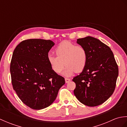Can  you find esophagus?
<instances>
[{"label": "esophagus", "instance_id": "obj_1", "mask_svg": "<svg viewBox=\"0 0 127 127\" xmlns=\"http://www.w3.org/2000/svg\"><path fill=\"white\" fill-rule=\"evenodd\" d=\"M65 83H68L70 81V79H68V78H65Z\"/></svg>", "mask_w": 127, "mask_h": 127}]
</instances>
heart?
I'll return each mask as SVG.
<instances>
[{
  "instance_id": "b5f03b06",
  "label": "heart",
  "mask_w": 127,
  "mask_h": 127,
  "mask_svg": "<svg viewBox=\"0 0 127 127\" xmlns=\"http://www.w3.org/2000/svg\"><path fill=\"white\" fill-rule=\"evenodd\" d=\"M55 53L57 56L48 54L47 60L56 73L60 74L65 64L66 67L63 75L70 76L75 72H82L87 64V53L85 48L70 41L61 42L56 48Z\"/></svg>"
}]
</instances>
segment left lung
I'll use <instances>...</instances> for the list:
<instances>
[{
    "label": "left lung",
    "mask_w": 127,
    "mask_h": 127,
    "mask_svg": "<svg viewBox=\"0 0 127 127\" xmlns=\"http://www.w3.org/2000/svg\"><path fill=\"white\" fill-rule=\"evenodd\" d=\"M77 43L87 53V63L79 75L73 78L74 91L79 100L88 106H96L106 101L115 91L118 68L110 48L98 39L86 36Z\"/></svg>",
    "instance_id": "left-lung-1"
}]
</instances>
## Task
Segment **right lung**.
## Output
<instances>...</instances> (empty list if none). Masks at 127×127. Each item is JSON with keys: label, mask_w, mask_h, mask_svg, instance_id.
<instances>
[{"label": "right lung", "mask_w": 127, "mask_h": 127, "mask_svg": "<svg viewBox=\"0 0 127 127\" xmlns=\"http://www.w3.org/2000/svg\"><path fill=\"white\" fill-rule=\"evenodd\" d=\"M55 43L50 40L28 39L13 51L10 73L13 90L24 104L34 110L52 104L65 80L51 68L48 52Z\"/></svg>", "instance_id": "right-lung-1"}]
</instances>
